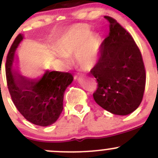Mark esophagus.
Returning <instances> with one entry per match:
<instances>
[{"label": "esophagus", "instance_id": "1", "mask_svg": "<svg viewBox=\"0 0 158 158\" xmlns=\"http://www.w3.org/2000/svg\"><path fill=\"white\" fill-rule=\"evenodd\" d=\"M80 76H81V74H74V79H77V78H78V77H80Z\"/></svg>", "mask_w": 158, "mask_h": 158}]
</instances>
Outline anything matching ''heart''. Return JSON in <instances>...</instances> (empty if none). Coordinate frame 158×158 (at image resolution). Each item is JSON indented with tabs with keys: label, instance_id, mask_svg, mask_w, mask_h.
<instances>
[{
	"label": "heart",
	"instance_id": "1",
	"mask_svg": "<svg viewBox=\"0 0 158 158\" xmlns=\"http://www.w3.org/2000/svg\"><path fill=\"white\" fill-rule=\"evenodd\" d=\"M58 52V64L62 67L71 66L70 57L74 55L77 64L83 70H90L98 61L100 49V39L88 33L84 27H75L64 33L55 43Z\"/></svg>",
	"mask_w": 158,
	"mask_h": 158
}]
</instances>
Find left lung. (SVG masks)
Segmentation results:
<instances>
[{
  "instance_id": "8db88e82",
  "label": "left lung",
  "mask_w": 158,
  "mask_h": 158,
  "mask_svg": "<svg viewBox=\"0 0 158 158\" xmlns=\"http://www.w3.org/2000/svg\"><path fill=\"white\" fill-rule=\"evenodd\" d=\"M110 32L102 43L101 56L90 71L98 87L94 99L113 114L126 115L134 112L142 100L146 74L142 56L129 32L112 17Z\"/></svg>"
}]
</instances>
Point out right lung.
<instances>
[{
  "label": "right lung",
  "mask_w": 158,
  "mask_h": 158,
  "mask_svg": "<svg viewBox=\"0 0 158 158\" xmlns=\"http://www.w3.org/2000/svg\"><path fill=\"white\" fill-rule=\"evenodd\" d=\"M23 36L19 34L9 50L6 61V77L12 101L23 116L40 126L57 121L63 110V98L73 77L70 73L50 71L35 77L18 72L16 50Z\"/></svg>",
  "instance_id": "add662e5"
}]
</instances>
